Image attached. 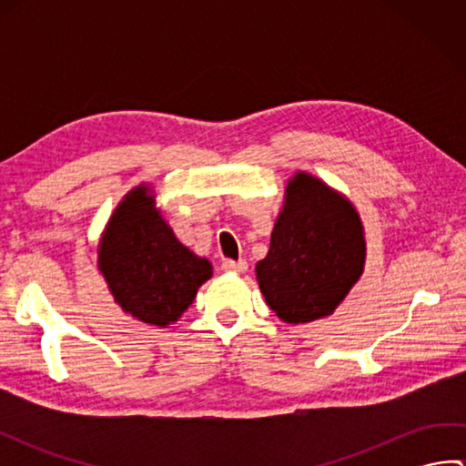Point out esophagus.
Masks as SVG:
<instances>
[{
	"label": "esophagus",
	"instance_id": "34e87169",
	"mask_svg": "<svg viewBox=\"0 0 466 466\" xmlns=\"http://www.w3.org/2000/svg\"><path fill=\"white\" fill-rule=\"evenodd\" d=\"M222 270L224 272L244 274L246 270H248V262H246V260H224L222 262Z\"/></svg>",
	"mask_w": 466,
	"mask_h": 466
}]
</instances>
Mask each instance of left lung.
Returning <instances> with one entry per match:
<instances>
[{"mask_svg":"<svg viewBox=\"0 0 466 466\" xmlns=\"http://www.w3.org/2000/svg\"><path fill=\"white\" fill-rule=\"evenodd\" d=\"M360 218L344 196L299 172L286 186L270 250L256 264L266 304L289 324L334 312L364 268Z\"/></svg>","mask_w":466,"mask_h":466,"instance_id":"8db88e82","label":"left lung"}]
</instances>
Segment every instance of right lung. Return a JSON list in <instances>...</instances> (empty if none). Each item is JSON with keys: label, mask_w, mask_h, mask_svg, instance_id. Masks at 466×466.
<instances>
[{"label": "right lung", "mask_w": 466, "mask_h": 466, "mask_svg": "<svg viewBox=\"0 0 466 466\" xmlns=\"http://www.w3.org/2000/svg\"><path fill=\"white\" fill-rule=\"evenodd\" d=\"M140 186L127 194L107 222L100 270L116 302L152 326L174 324L212 276V264L176 238Z\"/></svg>", "instance_id": "add662e5"}]
</instances>
